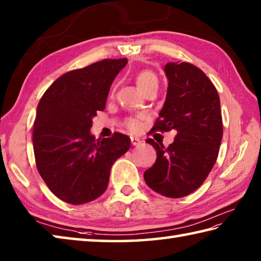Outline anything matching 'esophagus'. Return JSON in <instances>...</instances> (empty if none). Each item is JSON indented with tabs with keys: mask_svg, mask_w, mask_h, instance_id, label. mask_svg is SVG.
Wrapping results in <instances>:
<instances>
[{
	"mask_svg": "<svg viewBox=\"0 0 261 261\" xmlns=\"http://www.w3.org/2000/svg\"><path fill=\"white\" fill-rule=\"evenodd\" d=\"M143 141H141L139 138H137V137H131V144L134 146H139Z\"/></svg>",
	"mask_w": 261,
	"mask_h": 261,
	"instance_id": "1",
	"label": "esophagus"
}]
</instances>
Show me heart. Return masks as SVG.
Returning <instances> with one entry per match:
<instances>
[{"label":"heart","instance_id":"b5f03b06","mask_svg":"<svg viewBox=\"0 0 261 261\" xmlns=\"http://www.w3.org/2000/svg\"><path fill=\"white\" fill-rule=\"evenodd\" d=\"M137 87L141 92H145L149 89H158L159 79L154 72L149 69H141L135 75ZM126 126L131 131H137L140 127V117H131L126 120Z\"/></svg>","mask_w":261,"mask_h":261}]
</instances>
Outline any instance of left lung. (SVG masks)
Listing matches in <instances>:
<instances>
[{"label":"left lung","mask_w":261,"mask_h":261,"mask_svg":"<svg viewBox=\"0 0 261 261\" xmlns=\"http://www.w3.org/2000/svg\"><path fill=\"white\" fill-rule=\"evenodd\" d=\"M164 70L167 99L151 130H176L177 135L169 147L146 140L158 158L144 178L154 192L179 198L195 192L216 163L222 139L220 99L210 79L195 65L177 61L167 64Z\"/></svg>","instance_id":"left-lung-1"}]
</instances>
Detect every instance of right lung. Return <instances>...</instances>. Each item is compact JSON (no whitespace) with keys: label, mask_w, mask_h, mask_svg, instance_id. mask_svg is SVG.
Masks as SVG:
<instances>
[{"label":"right lung","mask_w":261,"mask_h":261,"mask_svg":"<svg viewBox=\"0 0 261 261\" xmlns=\"http://www.w3.org/2000/svg\"><path fill=\"white\" fill-rule=\"evenodd\" d=\"M126 58L103 59L73 69L46 89L37 105L33 148L37 171L61 201L79 205L101 196L111 168L130 148L127 136L90 135L92 117L103 111L111 84Z\"/></svg>","instance_id":"obj_1"}]
</instances>
